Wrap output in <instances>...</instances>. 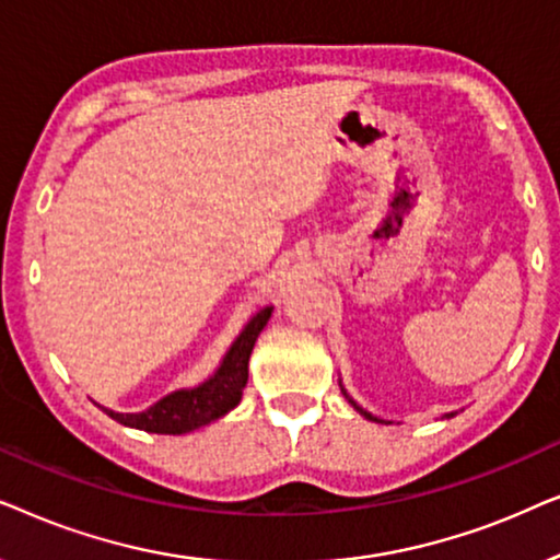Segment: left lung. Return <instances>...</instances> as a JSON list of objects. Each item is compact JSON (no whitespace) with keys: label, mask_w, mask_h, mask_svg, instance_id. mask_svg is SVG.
I'll list each match as a JSON object with an SVG mask.
<instances>
[{"label":"left lung","mask_w":560,"mask_h":560,"mask_svg":"<svg viewBox=\"0 0 560 560\" xmlns=\"http://www.w3.org/2000/svg\"><path fill=\"white\" fill-rule=\"evenodd\" d=\"M343 395H347V393H343ZM349 402H351V405H354V408H357L359 412H362V416H364V418H370V420H377V423H382V420H380V418H374V416H370V412H366V410H362V408H359V405H357L354 400H349Z\"/></svg>","instance_id":"1"}]
</instances>
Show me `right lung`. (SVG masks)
Wrapping results in <instances>:
<instances>
[{
	"label": "right lung",
	"instance_id": "right-lung-1",
	"mask_svg": "<svg viewBox=\"0 0 560 560\" xmlns=\"http://www.w3.org/2000/svg\"><path fill=\"white\" fill-rule=\"evenodd\" d=\"M270 316L272 305L257 311L255 316L249 318V324L242 328V334L236 336V341L229 347L219 370L198 387L178 389V393L165 395L163 400H158L152 408L142 412H114L109 408H102V405H98V408L121 425L163 435H180L196 431V428L226 416V412L236 408L242 400V389L247 385L249 377V354L252 349H255L259 331L267 326Z\"/></svg>",
	"mask_w": 560,
	"mask_h": 560
}]
</instances>
